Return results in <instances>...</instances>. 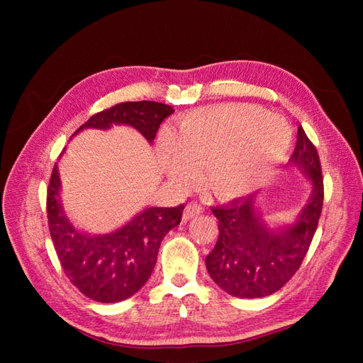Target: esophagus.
Listing matches in <instances>:
<instances>
[{
  "label": "esophagus",
  "mask_w": 363,
  "mask_h": 363,
  "mask_svg": "<svg viewBox=\"0 0 363 363\" xmlns=\"http://www.w3.org/2000/svg\"><path fill=\"white\" fill-rule=\"evenodd\" d=\"M203 212V207L196 203H189L188 206L184 207V212H183V219L184 221H189V219L199 216Z\"/></svg>",
  "instance_id": "1"
}]
</instances>
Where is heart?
Wrapping results in <instances>:
<instances>
[{
  "mask_svg": "<svg viewBox=\"0 0 363 363\" xmlns=\"http://www.w3.org/2000/svg\"><path fill=\"white\" fill-rule=\"evenodd\" d=\"M292 128L281 115L251 104L223 103L177 118L157 138V160L177 189H188L203 167L204 183L221 200L250 195L286 159Z\"/></svg>",
  "mask_w": 363,
  "mask_h": 363,
  "instance_id": "heart-1",
  "label": "heart"
}]
</instances>
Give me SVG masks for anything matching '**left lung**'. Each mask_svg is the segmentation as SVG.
<instances>
[{"mask_svg": "<svg viewBox=\"0 0 363 363\" xmlns=\"http://www.w3.org/2000/svg\"><path fill=\"white\" fill-rule=\"evenodd\" d=\"M288 167L298 168L312 183L311 195L292 224L271 225L257 203V194L212 207L219 236L206 257L212 280L239 298H260L286 284L311 247L324 200L320 156L298 127Z\"/></svg>", "mask_w": 363, "mask_h": 363, "instance_id": "1", "label": "left lung"}]
</instances>
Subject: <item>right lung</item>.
Instances as JSON below:
<instances>
[{
  "instance_id": "add662e5",
  "label": "right lung",
  "mask_w": 363,
  "mask_h": 363,
  "mask_svg": "<svg viewBox=\"0 0 363 363\" xmlns=\"http://www.w3.org/2000/svg\"><path fill=\"white\" fill-rule=\"evenodd\" d=\"M172 112L171 106L156 101L121 103L91 116L72 136L86 128L130 125L152 144L162 121ZM60 189L56 163L48 184L47 213L52 244L67 277L83 295L98 303H118L135 295L155 269L162 239L180 224L184 204L148 207L111 233L92 235L71 223Z\"/></svg>"
}]
</instances>
